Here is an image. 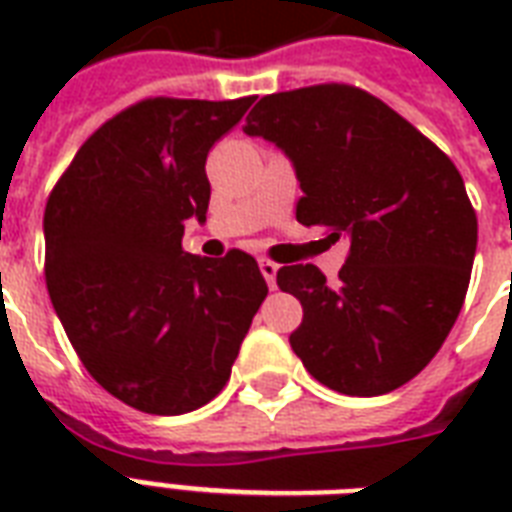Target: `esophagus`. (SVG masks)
I'll return each mask as SVG.
<instances>
[{
    "instance_id": "obj_1",
    "label": "esophagus",
    "mask_w": 512,
    "mask_h": 512,
    "mask_svg": "<svg viewBox=\"0 0 512 512\" xmlns=\"http://www.w3.org/2000/svg\"><path fill=\"white\" fill-rule=\"evenodd\" d=\"M260 273H263V279L268 281V287L276 289V273H279V265L273 263V260L260 257Z\"/></svg>"
}]
</instances>
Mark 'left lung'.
Listing matches in <instances>:
<instances>
[{
	"label": "left lung",
	"mask_w": 512,
	"mask_h": 512,
	"mask_svg": "<svg viewBox=\"0 0 512 512\" xmlns=\"http://www.w3.org/2000/svg\"><path fill=\"white\" fill-rule=\"evenodd\" d=\"M244 132L292 162L303 191L297 220L350 241L335 287L316 265L276 273L303 305L292 350L345 396L401 388L444 345L468 292L478 220L457 167L404 116L348 84L268 95Z\"/></svg>",
	"instance_id": "1"
}]
</instances>
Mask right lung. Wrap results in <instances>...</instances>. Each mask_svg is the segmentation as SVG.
<instances>
[{"mask_svg": "<svg viewBox=\"0 0 512 512\" xmlns=\"http://www.w3.org/2000/svg\"><path fill=\"white\" fill-rule=\"evenodd\" d=\"M252 103L127 108L76 151L44 209L52 308L87 372L140 412L212 401L268 295L247 252H183L185 220H207L209 148Z\"/></svg>", "mask_w": 512, "mask_h": 512, "instance_id": "add662e5", "label": "right lung"}]
</instances>
